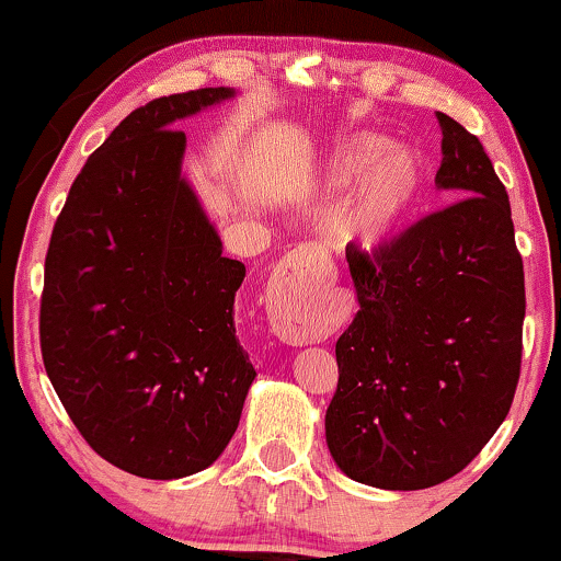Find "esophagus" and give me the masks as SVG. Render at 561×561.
<instances>
[{"label":"esophagus","instance_id":"34e87169","mask_svg":"<svg viewBox=\"0 0 561 561\" xmlns=\"http://www.w3.org/2000/svg\"><path fill=\"white\" fill-rule=\"evenodd\" d=\"M268 321L282 343L311 345L327 340V319L319 306V276L302 274L300 263L287 261L268 285Z\"/></svg>","mask_w":561,"mask_h":561}]
</instances>
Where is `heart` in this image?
I'll return each instance as SVG.
<instances>
[{
    "mask_svg": "<svg viewBox=\"0 0 561 561\" xmlns=\"http://www.w3.org/2000/svg\"><path fill=\"white\" fill-rule=\"evenodd\" d=\"M308 205L332 208L345 199L334 234L358 253H379L401 234L422 195V171L401 147L375 131L347 134L319 158L302 186Z\"/></svg>",
    "mask_w": 561,
    "mask_h": 561,
    "instance_id": "obj_1",
    "label": "heart"
}]
</instances>
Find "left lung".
Returning <instances> with one entry per match:
<instances>
[{"label": "left lung", "instance_id": "left-lung-1", "mask_svg": "<svg viewBox=\"0 0 561 561\" xmlns=\"http://www.w3.org/2000/svg\"><path fill=\"white\" fill-rule=\"evenodd\" d=\"M437 190L456 199L379 253L345 250L358 313L334 345L327 446L351 480L422 491L506 420L523 362L525 272L480 139L446 113Z\"/></svg>", "mask_w": 561, "mask_h": 561}]
</instances>
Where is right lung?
Wrapping results in <instances>:
<instances>
[{
    "instance_id": "obj_1",
    "label": "right lung",
    "mask_w": 561,
    "mask_h": 561,
    "mask_svg": "<svg viewBox=\"0 0 561 561\" xmlns=\"http://www.w3.org/2000/svg\"><path fill=\"white\" fill-rule=\"evenodd\" d=\"M234 94L208 87L126 115L76 176L49 240L44 369L83 440L137 478L214 465L255 379L234 330L244 263L221 255L173 128Z\"/></svg>"
}]
</instances>
